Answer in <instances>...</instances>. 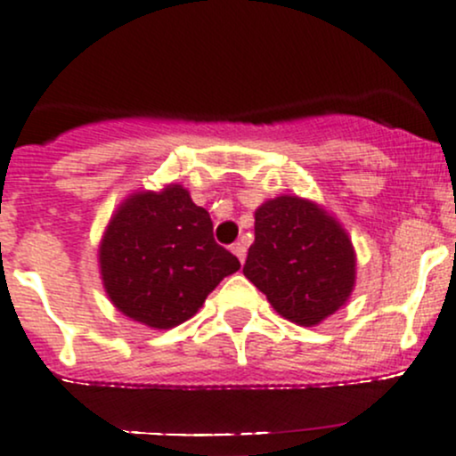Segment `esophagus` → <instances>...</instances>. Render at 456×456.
I'll list each match as a JSON object with an SVG mask.
<instances>
[{
    "label": "esophagus",
    "instance_id": "obj_1",
    "mask_svg": "<svg viewBox=\"0 0 456 456\" xmlns=\"http://www.w3.org/2000/svg\"><path fill=\"white\" fill-rule=\"evenodd\" d=\"M232 252H234V256H237L239 258V261H246V252H248V249H246V243H243V241H237V243H234V246H232Z\"/></svg>",
    "mask_w": 456,
    "mask_h": 456
}]
</instances>
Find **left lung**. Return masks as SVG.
Returning a JSON list of instances; mask_svg holds the SVG:
<instances>
[{
    "mask_svg": "<svg viewBox=\"0 0 456 456\" xmlns=\"http://www.w3.org/2000/svg\"><path fill=\"white\" fill-rule=\"evenodd\" d=\"M243 273L278 315L317 326L350 297L356 254L346 228L324 207L278 195L254 213V243Z\"/></svg>",
    "mask_w": 456,
    "mask_h": 456,
    "instance_id": "left-lung-1",
    "label": "left lung"
}]
</instances>
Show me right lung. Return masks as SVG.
Returning a JSON list of instances; mask_svg holds the SVG:
<instances>
[{
  "instance_id": "add662e5",
  "label": "right lung",
  "mask_w": 456,
  "mask_h": 456,
  "mask_svg": "<svg viewBox=\"0 0 456 456\" xmlns=\"http://www.w3.org/2000/svg\"><path fill=\"white\" fill-rule=\"evenodd\" d=\"M97 261L117 311L154 330L191 320L241 267L215 243L208 210L193 204L183 184L130 193L102 234Z\"/></svg>"
}]
</instances>
